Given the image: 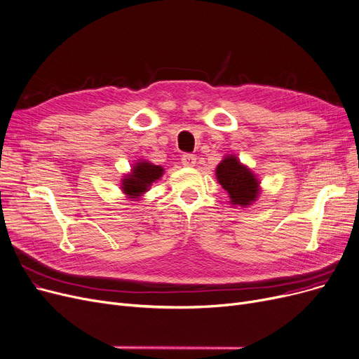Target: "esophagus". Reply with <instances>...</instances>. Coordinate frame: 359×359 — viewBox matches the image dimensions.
<instances>
[{
	"label": "esophagus",
	"mask_w": 359,
	"mask_h": 359,
	"mask_svg": "<svg viewBox=\"0 0 359 359\" xmlns=\"http://www.w3.org/2000/svg\"><path fill=\"white\" fill-rule=\"evenodd\" d=\"M182 164L184 167H195L196 157H195V155H192V154H184L183 157H182Z\"/></svg>",
	"instance_id": "1"
}]
</instances>
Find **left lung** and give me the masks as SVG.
I'll list each match as a JSON object with an SVG mask.
<instances>
[{"label":"left lung","mask_w":359,"mask_h":359,"mask_svg":"<svg viewBox=\"0 0 359 359\" xmlns=\"http://www.w3.org/2000/svg\"><path fill=\"white\" fill-rule=\"evenodd\" d=\"M215 177L227 192L231 205L246 208L259 198L261 182L251 168L241 163L236 155H224L215 168Z\"/></svg>","instance_id":"obj_1"}]
</instances>
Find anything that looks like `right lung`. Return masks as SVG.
Segmentation results:
<instances>
[{
	"mask_svg": "<svg viewBox=\"0 0 359 359\" xmlns=\"http://www.w3.org/2000/svg\"><path fill=\"white\" fill-rule=\"evenodd\" d=\"M163 175L164 168L161 165H155L148 160H137L132 164L129 173L123 176L120 183L121 192L132 201H139L149 191L152 183L160 180Z\"/></svg>",
	"mask_w": 359,
	"mask_h": 359,
	"instance_id": "1",
	"label": "right lung"
}]
</instances>
